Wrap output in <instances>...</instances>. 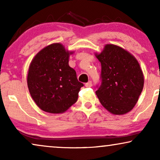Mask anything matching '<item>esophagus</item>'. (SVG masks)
<instances>
[{"label": "esophagus", "instance_id": "1", "mask_svg": "<svg viewBox=\"0 0 160 160\" xmlns=\"http://www.w3.org/2000/svg\"><path fill=\"white\" fill-rule=\"evenodd\" d=\"M85 86H86V87H91L92 86V81H89L88 82H87L86 84H85Z\"/></svg>", "mask_w": 160, "mask_h": 160}]
</instances>
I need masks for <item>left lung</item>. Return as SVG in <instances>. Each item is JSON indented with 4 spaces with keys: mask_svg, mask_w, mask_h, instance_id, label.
I'll return each mask as SVG.
<instances>
[{
    "mask_svg": "<svg viewBox=\"0 0 160 160\" xmlns=\"http://www.w3.org/2000/svg\"><path fill=\"white\" fill-rule=\"evenodd\" d=\"M97 58L101 64L100 84L95 92L100 103L113 114L129 112L143 88V75L134 57L113 44H107Z\"/></svg>",
    "mask_w": 160,
    "mask_h": 160,
    "instance_id": "left-lung-1",
    "label": "left lung"
}]
</instances>
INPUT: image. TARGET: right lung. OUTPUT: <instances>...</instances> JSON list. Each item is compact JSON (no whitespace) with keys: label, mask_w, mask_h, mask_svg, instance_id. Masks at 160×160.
I'll use <instances>...</instances> for the list:
<instances>
[{"label":"right lung","mask_w":160,"mask_h":160,"mask_svg":"<svg viewBox=\"0 0 160 160\" xmlns=\"http://www.w3.org/2000/svg\"><path fill=\"white\" fill-rule=\"evenodd\" d=\"M71 53L60 43H53L39 52L30 63L28 89L37 106L46 112L62 113L77 101L84 84L69 66Z\"/></svg>","instance_id":"add662e5"}]
</instances>
